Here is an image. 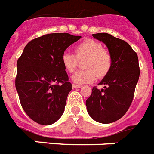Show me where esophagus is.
Segmentation results:
<instances>
[{"label": "esophagus", "mask_w": 154, "mask_h": 154, "mask_svg": "<svg viewBox=\"0 0 154 154\" xmlns=\"http://www.w3.org/2000/svg\"><path fill=\"white\" fill-rule=\"evenodd\" d=\"M81 85H77V84H72V88L74 89H79V88H81Z\"/></svg>", "instance_id": "1"}]
</instances>
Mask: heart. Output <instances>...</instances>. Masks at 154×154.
<instances>
[{
    "mask_svg": "<svg viewBox=\"0 0 154 154\" xmlns=\"http://www.w3.org/2000/svg\"><path fill=\"white\" fill-rule=\"evenodd\" d=\"M75 55L65 52L62 55V63L69 72H73L78 65V60H84L82 71H79L72 77L74 82L84 84L92 82L96 75L101 79L109 73L112 67V56L100 42L87 39L75 48Z\"/></svg>",
    "mask_w": 154,
    "mask_h": 154,
    "instance_id": "b5f03b06",
    "label": "heart"
}]
</instances>
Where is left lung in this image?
<instances>
[{
	"instance_id": "8db88e82",
	"label": "left lung",
	"mask_w": 154,
	"mask_h": 154,
	"mask_svg": "<svg viewBox=\"0 0 154 154\" xmlns=\"http://www.w3.org/2000/svg\"><path fill=\"white\" fill-rule=\"evenodd\" d=\"M103 42L112 56V67L99 82L103 89L92 88L85 102L91 118L101 123H111L123 117L130 106L140 77L138 56L125 41L107 33L92 35Z\"/></svg>"
}]
</instances>
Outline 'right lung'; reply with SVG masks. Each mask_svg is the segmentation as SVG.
Here are the masks:
<instances>
[{
    "label": "right lung",
    "instance_id": "right-lung-1",
    "mask_svg": "<svg viewBox=\"0 0 154 154\" xmlns=\"http://www.w3.org/2000/svg\"><path fill=\"white\" fill-rule=\"evenodd\" d=\"M81 38L68 33L48 34L24 47L17 62L16 90L23 109L36 123L53 124L63 114L72 84L62 55Z\"/></svg>",
    "mask_w": 154,
    "mask_h": 154
}]
</instances>
